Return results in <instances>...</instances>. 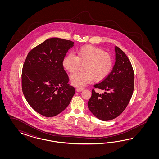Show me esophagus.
Masks as SVG:
<instances>
[{
    "label": "esophagus",
    "mask_w": 159,
    "mask_h": 159,
    "mask_svg": "<svg viewBox=\"0 0 159 159\" xmlns=\"http://www.w3.org/2000/svg\"><path fill=\"white\" fill-rule=\"evenodd\" d=\"M84 89V88H82V87H77L76 88V91L77 92H82Z\"/></svg>",
    "instance_id": "34e87169"
}]
</instances>
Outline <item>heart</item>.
Wrapping results in <instances>:
<instances>
[{
	"label": "heart",
	"instance_id": "heart-1",
	"mask_svg": "<svg viewBox=\"0 0 159 159\" xmlns=\"http://www.w3.org/2000/svg\"><path fill=\"white\" fill-rule=\"evenodd\" d=\"M63 67L69 73H73L80 65L83 66V73H76L70 76L73 86L83 87L92 82L104 80L111 72L113 60L102 49L93 45H84L76 51V55L68 54L62 61Z\"/></svg>",
	"mask_w": 159,
	"mask_h": 159
}]
</instances>
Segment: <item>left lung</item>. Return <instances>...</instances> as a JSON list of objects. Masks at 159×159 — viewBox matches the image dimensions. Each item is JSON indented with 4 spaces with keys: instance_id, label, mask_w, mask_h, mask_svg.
Returning a JSON list of instances; mask_svg holds the SVG:
<instances>
[{
    "instance_id": "left-lung-1",
    "label": "left lung",
    "mask_w": 159,
    "mask_h": 159,
    "mask_svg": "<svg viewBox=\"0 0 159 159\" xmlns=\"http://www.w3.org/2000/svg\"><path fill=\"white\" fill-rule=\"evenodd\" d=\"M116 62L112 70L106 79L94 87L108 91L103 94L92 90L88 108L101 120H113L125 110L134 89V72L128 58L116 46Z\"/></svg>"
}]
</instances>
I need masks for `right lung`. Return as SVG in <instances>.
Here are the masks:
<instances>
[{
	"mask_svg": "<svg viewBox=\"0 0 159 159\" xmlns=\"http://www.w3.org/2000/svg\"><path fill=\"white\" fill-rule=\"evenodd\" d=\"M73 45L70 40L48 39L27 56L22 70V90L29 105L42 116L52 117L60 114L75 93L62 65Z\"/></svg>",
	"mask_w": 159,
	"mask_h": 159,
	"instance_id": "add662e5",
	"label": "right lung"
}]
</instances>
